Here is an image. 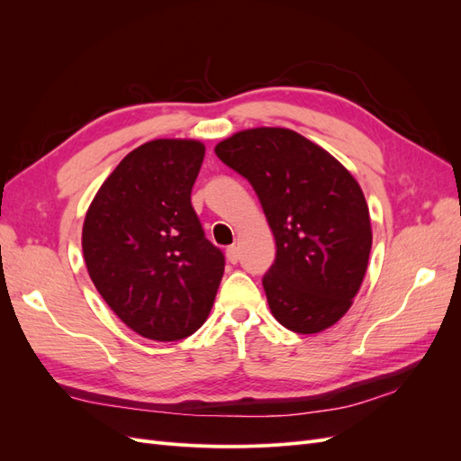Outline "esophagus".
I'll return each instance as SVG.
<instances>
[{
    "label": "esophagus",
    "mask_w": 461,
    "mask_h": 461,
    "mask_svg": "<svg viewBox=\"0 0 461 461\" xmlns=\"http://www.w3.org/2000/svg\"><path fill=\"white\" fill-rule=\"evenodd\" d=\"M227 259H229V263H239V259H240V252H239V246H229L227 248Z\"/></svg>",
    "instance_id": "34e87169"
}]
</instances>
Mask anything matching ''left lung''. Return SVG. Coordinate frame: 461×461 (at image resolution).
Returning a JSON list of instances; mask_svg holds the SVG:
<instances>
[{
    "label": "left lung",
    "mask_w": 461,
    "mask_h": 461,
    "mask_svg": "<svg viewBox=\"0 0 461 461\" xmlns=\"http://www.w3.org/2000/svg\"><path fill=\"white\" fill-rule=\"evenodd\" d=\"M217 158L254 186L276 242L263 276L273 317L300 334L350 310L371 252L369 207L357 180L327 149L281 127L232 134Z\"/></svg>",
    "instance_id": "8db88e82"
}]
</instances>
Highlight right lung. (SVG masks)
I'll use <instances>...</instances> for the list:
<instances>
[{
  "label": "right lung",
  "instance_id": "right-lung-1",
  "mask_svg": "<svg viewBox=\"0 0 461 461\" xmlns=\"http://www.w3.org/2000/svg\"><path fill=\"white\" fill-rule=\"evenodd\" d=\"M200 140L159 138L132 149L94 196L82 252L94 286L124 325L149 340L196 332L217 294L225 256L205 239L190 192Z\"/></svg>",
  "mask_w": 461,
  "mask_h": 461
}]
</instances>
